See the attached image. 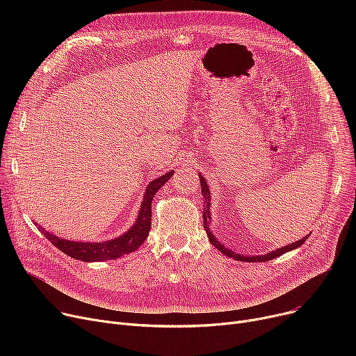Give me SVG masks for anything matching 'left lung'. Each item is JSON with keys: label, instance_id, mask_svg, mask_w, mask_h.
Instances as JSON below:
<instances>
[{"label": "left lung", "instance_id": "1", "mask_svg": "<svg viewBox=\"0 0 356 356\" xmlns=\"http://www.w3.org/2000/svg\"><path fill=\"white\" fill-rule=\"evenodd\" d=\"M199 179H200V188H202V195H203V203H204V207H203V227H204V229H207V232H208V236H209V241L212 242V244L220 251V252H223L225 255H228V257H232V258H235L236 261H248V263H264V261H270V259H273V258H275V257H278V255H282V254H286L287 251H291V250H294V248H297V247H300L302 244H305L306 242V239L309 238V235L307 236H305L303 239H300V241H297V242H293V244H290V245H287V247H283V248H278V250H275V251H273V252H268V254H266V255H254V257H244V255H241V254H235V252H232L231 250H227L225 247H223L219 241H216L215 239V236L211 234V229H209V227H208V219H211V212H209V204H211V192H209V188H208V184H207V181H204V177H202V176H199Z\"/></svg>", "mask_w": 356, "mask_h": 356}]
</instances>
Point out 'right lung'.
<instances>
[{
    "mask_svg": "<svg viewBox=\"0 0 356 356\" xmlns=\"http://www.w3.org/2000/svg\"><path fill=\"white\" fill-rule=\"evenodd\" d=\"M175 172H168L164 176L159 177L157 180L149 181L148 188L144 195V200L141 204V209L137 218V222L134 227L128 232L121 235L120 238H115L106 242H74V241H66L59 236H54L53 234L47 232L44 228L39 227L40 232L44 234V236L51 242V244L59 248L66 255L85 261V263H90V261H105V259H115L124 254H129L140 248V245L147 239L149 228H152V200L156 195V192L161 188V186L173 176Z\"/></svg>",
    "mask_w": 356,
    "mask_h": 356,
    "instance_id": "right-lung-1",
    "label": "right lung"
}]
</instances>
